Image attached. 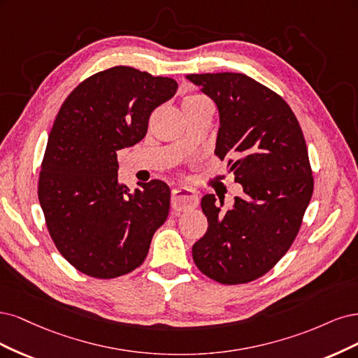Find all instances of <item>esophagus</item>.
Listing matches in <instances>:
<instances>
[{"mask_svg":"<svg viewBox=\"0 0 358 358\" xmlns=\"http://www.w3.org/2000/svg\"><path fill=\"white\" fill-rule=\"evenodd\" d=\"M198 203H199V198L194 190L189 187H177L172 190L171 205L172 208H174V211L181 213L186 210H192V208H196Z\"/></svg>","mask_w":358,"mask_h":358,"instance_id":"1","label":"esophagus"}]
</instances>
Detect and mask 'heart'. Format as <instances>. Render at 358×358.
<instances>
[{"instance_id": "1", "label": "heart", "mask_w": 358, "mask_h": 358, "mask_svg": "<svg viewBox=\"0 0 358 358\" xmlns=\"http://www.w3.org/2000/svg\"><path fill=\"white\" fill-rule=\"evenodd\" d=\"M205 106H211V102L208 98H206L205 95H201V94H192L182 99V111L201 108Z\"/></svg>"}]
</instances>
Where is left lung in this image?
I'll use <instances>...</instances> for the list:
<instances>
[{"instance_id":"left-lung-1","label":"left lung","mask_w":358,"mask_h":358,"mask_svg":"<svg viewBox=\"0 0 358 358\" xmlns=\"http://www.w3.org/2000/svg\"><path fill=\"white\" fill-rule=\"evenodd\" d=\"M186 78L217 103L215 156H230L227 168L244 189L229 210L223 208V198L217 202L214 194L203 196L208 230L193 245V260L220 284L255 281L292 247L314 192L302 128L276 92L245 74Z\"/></svg>"}]
</instances>
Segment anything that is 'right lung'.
<instances>
[{
  "label": "right lung",
  "instance_id": "right-lung-1",
  "mask_svg": "<svg viewBox=\"0 0 358 358\" xmlns=\"http://www.w3.org/2000/svg\"><path fill=\"white\" fill-rule=\"evenodd\" d=\"M177 82L132 66L83 80L64 101L45 145L38 201L57 251L82 273L111 280L141 266L169 213L171 190L152 180L119 181L117 152L140 143L150 114Z\"/></svg>",
  "mask_w": 358,
  "mask_h": 358
}]
</instances>
